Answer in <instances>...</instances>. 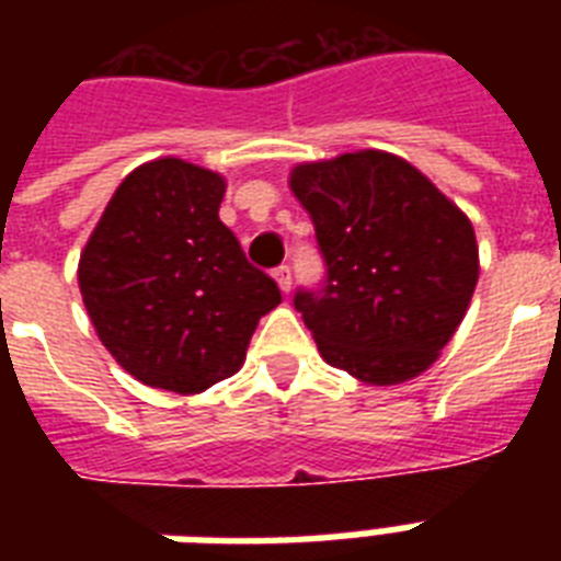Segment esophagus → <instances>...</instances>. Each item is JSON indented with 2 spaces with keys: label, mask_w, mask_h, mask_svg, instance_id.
<instances>
[{
  "label": "esophagus",
  "mask_w": 561,
  "mask_h": 561,
  "mask_svg": "<svg viewBox=\"0 0 561 561\" xmlns=\"http://www.w3.org/2000/svg\"><path fill=\"white\" fill-rule=\"evenodd\" d=\"M273 279L279 282V288L288 294V290H290V267H288V264H279V267L273 271Z\"/></svg>",
  "instance_id": "esophagus-1"
}]
</instances>
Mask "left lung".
<instances>
[{"label":"left lung","mask_w":561,"mask_h":561,"mask_svg":"<svg viewBox=\"0 0 561 561\" xmlns=\"http://www.w3.org/2000/svg\"><path fill=\"white\" fill-rule=\"evenodd\" d=\"M325 276L294 308L325 364L367 383L408 381L457 332L478 285L469 218L410 162L381 151L297 165Z\"/></svg>","instance_id":"1"}]
</instances>
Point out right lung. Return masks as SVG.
Wrapping results in <instances>:
<instances>
[{
    "label": "right lung",
    "instance_id": "obj_1",
    "mask_svg": "<svg viewBox=\"0 0 561 561\" xmlns=\"http://www.w3.org/2000/svg\"><path fill=\"white\" fill-rule=\"evenodd\" d=\"M224 178L148 162L116 188L81 253L83 306L110 355L148 387L203 392L238 373L279 285L218 218Z\"/></svg>",
    "mask_w": 561,
    "mask_h": 561
}]
</instances>
